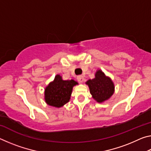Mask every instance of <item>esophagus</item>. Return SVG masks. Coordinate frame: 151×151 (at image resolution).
Masks as SVG:
<instances>
[{"mask_svg": "<svg viewBox=\"0 0 151 151\" xmlns=\"http://www.w3.org/2000/svg\"><path fill=\"white\" fill-rule=\"evenodd\" d=\"M77 79L80 83H83L84 81V76L83 75H79L77 76Z\"/></svg>", "mask_w": 151, "mask_h": 151, "instance_id": "1", "label": "esophagus"}]
</instances>
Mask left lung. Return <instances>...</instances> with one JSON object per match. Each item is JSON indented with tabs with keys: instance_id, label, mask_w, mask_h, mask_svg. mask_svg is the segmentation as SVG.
Here are the masks:
<instances>
[{
	"instance_id": "1",
	"label": "left lung",
	"mask_w": 151,
	"mask_h": 151,
	"mask_svg": "<svg viewBox=\"0 0 151 151\" xmlns=\"http://www.w3.org/2000/svg\"><path fill=\"white\" fill-rule=\"evenodd\" d=\"M94 78L86 82L93 98L99 103L111 98L114 93V85L111 78L101 69L96 70Z\"/></svg>"
}]
</instances>
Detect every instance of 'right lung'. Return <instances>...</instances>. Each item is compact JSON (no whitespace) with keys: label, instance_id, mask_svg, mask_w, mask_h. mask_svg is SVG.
<instances>
[{"label":"right lung","instance_id":"add662e5","mask_svg":"<svg viewBox=\"0 0 151 151\" xmlns=\"http://www.w3.org/2000/svg\"><path fill=\"white\" fill-rule=\"evenodd\" d=\"M78 85L73 79L65 81L57 75L45 89V101L48 105L60 108L69 102L73 88Z\"/></svg>","mask_w":151,"mask_h":151}]
</instances>
